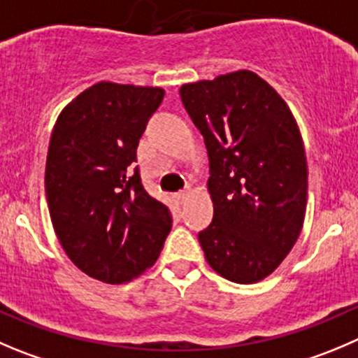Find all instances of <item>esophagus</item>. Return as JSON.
<instances>
[{"mask_svg":"<svg viewBox=\"0 0 358 358\" xmlns=\"http://www.w3.org/2000/svg\"><path fill=\"white\" fill-rule=\"evenodd\" d=\"M177 200H179V202H181V203H185L186 202V200H188V196H189V192H179V193H177Z\"/></svg>","mask_w":358,"mask_h":358,"instance_id":"34e87169","label":"esophagus"}]
</instances>
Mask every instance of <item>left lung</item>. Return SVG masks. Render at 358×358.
<instances>
[{
    "mask_svg": "<svg viewBox=\"0 0 358 358\" xmlns=\"http://www.w3.org/2000/svg\"><path fill=\"white\" fill-rule=\"evenodd\" d=\"M182 105L209 155L213 223L199 234L220 275L257 283L279 267L301 236L308 162L287 101L250 70L185 84Z\"/></svg>",
    "mask_w": 358,
    "mask_h": 358,
    "instance_id": "8db88e82",
    "label": "left lung"
}]
</instances>
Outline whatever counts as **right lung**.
I'll return each mask as SVG.
<instances>
[{
  "instance_id": "add662e5",
  "label": "right lung",
  "mask_w": 358,
  "mask_h": 358,
  "mask_svg": "<svg viewBox=\"0 0 358 358\" xmlns=\"http://www.w3.org/2000/svg\"><path fill=\"white\" fill-rule=\"evenodd\" d=\"M162 87L101 83L61 110L45 165L54 232L83 272L121 285L152 267L172 228L165 203L141 182L137 145Z\"/></svg>"
}]
</instances>
